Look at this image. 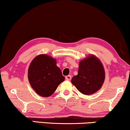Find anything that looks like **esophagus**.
Returning a JSON list of instances; mask_svg holds the SVG:
<instances>
[{
    "mask_svg": "<svg viewBox=\"0 0 130 130\" xmlns=\"http://www.w3.org/2000/svg\"><path fill=\"white\" fill-rule=\"evenodd\" d=\"M72 79V77L70 75H68V76H66V79L68 80V81H70V79Z\"/></svg>",
    "mask_w": 130,
    "mask_h": 130,
    "instance_id": "34e87169",
    "label": "esophagus"
}]
</instances>
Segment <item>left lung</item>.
Here are the masks:
<instances>
[{"instance_id":"1","label":"left lung","mask_w":130,"mask_h":130,"mask_svg":"<svg viewBox=\"0 0 130 130\" xmlns=\"http://www.w3.org/2000/svg\"><path fill=\"white\" fill-rule=\"evenodd\" d=\"M105 79V71L100 60L93 55L88 56L79 63L78 75L71 82L81 93L92 94L102 87Z\"/></svg>"}]
</instances>
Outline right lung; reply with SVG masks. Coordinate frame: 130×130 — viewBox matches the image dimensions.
Segmentation results:
<instances>
[{
  "mask_svg": "<svg viewBox=\"0 0 130 130\" xmlns=\"http://www.w3.org/2000/svg\"><path fill=\"white\" fill-rule=\"evenodd\" d=\"M28 76L32 88L42 97L52 95L65 79L55 59L45 54L37 56L32 61Z\"/></svg>",
  "mask_w": 130,
  "mask_h": 130,
  "instance_id": "add662e5",
  "label": "right lung"
}]
</instances>
